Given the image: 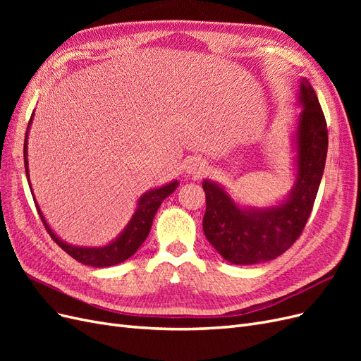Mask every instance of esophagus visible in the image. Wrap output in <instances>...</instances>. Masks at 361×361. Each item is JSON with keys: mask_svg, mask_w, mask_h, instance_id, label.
<instances>
[{"mask_svg": "<svg viewBox=\"0 0 361 361\" xmlns=\"http://www.w3.org/2000/svg\"><path fill=\"white\" fill-rule=\"evenodd\" d=\"M204 170H206V161L199 157H192L185 162V173H187L188 176L197 178L204 173Z\"/></svg>", "mask_w": 361, "mask_h": 361, "instance_id": "1", "label": "esophagus"}]
</instances>
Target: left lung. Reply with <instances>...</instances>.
<instances>
[{
	"label": "left lung",
	"instance_id": "1",
	"mask_svg": "<svg viewBox=\"0 0 361 361\" xmlns=\"http://www.w3.org/2000/svg\"><path fill=\"white\" fill-rule=\"evenodd\" d=\"M292 133L293 185L276 204L250 206L235 200L218 182H202L206 194L203 232L207 241L235 265H256L279 257L297 241L307 223L324 174L329 130L313 87L300 78Z\"/></svg>",
	"mask_w": 361,
	"mask_h": 361
}]
</instances>
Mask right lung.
<instances>
[{
    "mask_svg": "<svg viewBox=\"0 0 361 361\" xmlns=\"http://www.w3.org/2000/svg\"><path fill=\"white\" fill-rule=\"evenodd\" d=\"M32 117H35V111L31 114V118L28 122V128L25 133V141H24V161H25V173H27V179L30 190L32 194V199H35L37 212L42 218V223L45 226L48 233L51 238L56 241L69 256H72L75 260H78L80 264L94 267V268H108L117 264H122L126 259L130 256H134L137 253V250L141 247L146 241V238L152 228V223H154V218L157 211L159 209L161 203L164 199H167L169 195L179 187V180L174 179L166 185H161V187L152 188L146 191L145 194L140 195V199L137 200V207L135 212L130 216V220L128 221L126 227L120 232L113 241H110L105 245L99 247H85V245H72L68 244L66 241H63L61 238L56 235V232L49 227L48 221L45 220V215L40 211V207L37 204V200L35 197V192H32L31 188V182H30V171H28V133H30V126L32 123Z\"/></svg>",
    "mask_w": 361,
    "mask_h": 361,
    "instance_id": "add662e5",
    "label": "right lung"
}]
</instances>
